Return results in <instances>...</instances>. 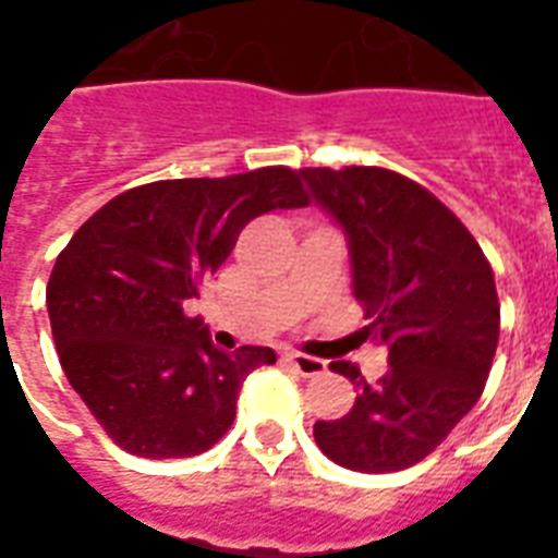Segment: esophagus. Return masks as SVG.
<instances>
[{
  "instance_id": "esophagus-1",
  "label": "esophagus",
  "mask_w": 558,
  "mask_h": 558,
  "mask_svg": "<svg viewBox=\"0 0 558 558\" xmlns=\"http://www.w3.org/2000/svg\"><path fill=\"white\" fill-rule=\"evenodd\" d=\"M283 359H287L289 367L295 373H301V376H318V373H324V367H327L322 359L304 356V353H287Z\"/></svg>"
}]
</instances>
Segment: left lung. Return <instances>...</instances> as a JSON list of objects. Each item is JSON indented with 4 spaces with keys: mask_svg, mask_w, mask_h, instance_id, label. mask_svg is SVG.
Listing matches in <instances>:
<instances>
[{
    "mask_svg": "<svg viewBox=\"0 0 558 558\" xmlns=\"http://www.w3.org/2000/svg\"><path fill=\"white\" fill-rule=\"evenodd\" d=\"M301 179L348 236L353 295L371 322L362 339L388 350L376 385L330 362L359 397L341 420L315 423V442L353 472L414 466L484 393L501 330L493 266L437 196L393 170L306 168Z\"/></svg>",
    "mask_w": 558,
    "mask_h": 558,
    "instance_id": "1",
    "label": "left lung"
}]
</instances>
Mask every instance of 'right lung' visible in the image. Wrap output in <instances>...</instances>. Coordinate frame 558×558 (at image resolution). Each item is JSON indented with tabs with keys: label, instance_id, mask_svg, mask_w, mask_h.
I'll return each instance as SVG.
<instances>
[{
	"label": "right lung",
	"instance_id": "1",
	"mask_svg": "<svg viewBox=\"0 0 558 558\" xmlns=\"http://www.w3.org/2000/svg\"><path fill=\"white\" fill-rule=\"evenodd\" d=\"M289 168L133 187L92 214L48 278L65 379L104 432L138 458H193L231 428L245 376L275 350L214 348L185 304L254 217L304 208Z\"/></svg>",
	"mask_w": 558,
	"mask_h": 558
}]
</instances>
